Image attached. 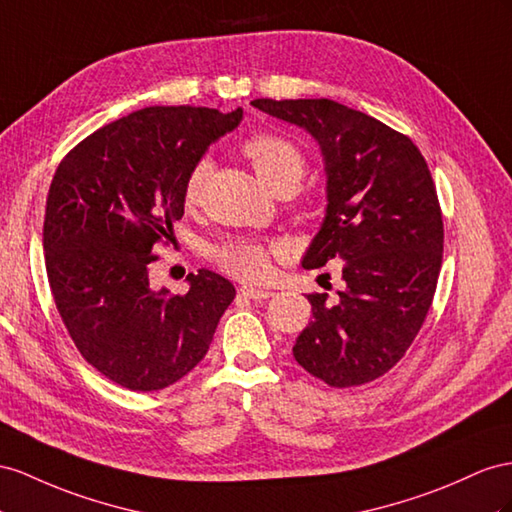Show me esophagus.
<instances>
[{"label":"esophagus","instance_id":"34e87169","mask_svg":"<svg viewBox=\"0 0 512 512\" xmlns=\"http://www.w3.org/2000/svg\"><path fill=\"white\" fill-rule=\"evenodd\" d=\"M240 294L246 298H253V300H266L270 296H274V292L270 290H257V287H240Z\"/></svg>","mask_w":512,"mask_h":512}]
</instances>
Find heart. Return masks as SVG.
Returning <instances> with one entry per match:
<instances>
[{
    "label": "heart",
    "mask_w": 512,
    "mask_h": 512,
    "mask_svg": "<svg viewBox=\"0 0 512 512\" xmlns=\"http://www.w3.org/2000/svg\"><path fill=\"white\" fill-rule=\"evenodd\" d=\"M242 153L253 164L257 177L270 190L281 186L296 188L305 173V157L294 142L277 134H253L242 144ZM207 173V162L194 164L183 181V203L188 207L199 201L203 179ZM274 246L261 244L257 240H231L216 246L212 257L216 264L229 274L244 281H261L268 277L270 259Z\"/></svg>",
    "instance_id": "obj_1"
}]
</instances>
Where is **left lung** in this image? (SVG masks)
I'll return each instance as SVG.
<instances>
[{"label": "left lung", "instance_id": "obj_1", "mask_svg": "<svg viewBox=\"0 0 512 512\" xmlns=\"http://www.w3.org/2000/svg\"><path fill=\"white\" fill-rule=\"evenodd\" d=\"M251 103L318 142L326 209L303 268L339 259L346 283L335 303L307 296L313 320L294 359L331 387L370 383L404 357L437 290L443 220L428 164L409 138L337 101Z\"/></svg>", "mask_w": 512, "mask_h": 512}]
</instances>
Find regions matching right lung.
<instances>
[{
    "instance_id": "obj_1",
    "label": "right lung",
    "mask_w": 512,
    "mask_h": 512,
    "mask_svg": "<svg viewBox=\"0 0 512 512\" xmlns=\"http://www.w3.org/2000/svg\"><path fill=\"white\" fill-rule=\"evenodd\" d=\"M242 108L153 106L97 129L60 162L43 246L60 318L82 357L112 383L157 391L207 355L235 287L201 268L188 292L149 285L155 244L183 216V181Z\"/></svg>"
}]
</instances>
